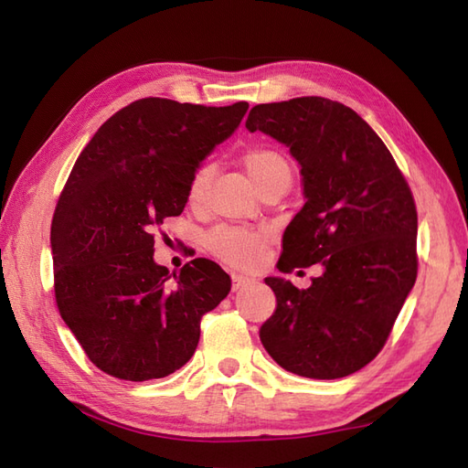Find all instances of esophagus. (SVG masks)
Returning <instances> with one entry per match:
<instances>
[{"label":"esophagus","instance_id":"1","mask_svg":"<svg viewBox=\"0 0 468 468\" xmlns=\"http://www.w3.org/2000/svg\"><path fill=\"white\" fill-rule=\"evenodd\" d=\"M250 282H251V280H250V277H247V275L233 273V290H241V287H245Z\"/></svg>","mask_w":468,"mask_h":468}]
</instances>
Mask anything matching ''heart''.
I'll return each instance as SVG.
<instances>
[{"label":"heart","mask_w":468,"mask_h":468,"mask_svg":"<svg viewBox=\"0 0 468 468\" xmlns=\"http://www.w3.org/2000/svg\"><path fill=\"white\" fill-rule=\"evenodd\" d=\"M243 165L257 186L275 173L290 168L285 158L280 153L270 151V148H253V151L245 153ZM208 175H211L208 165H203L195 171L191 185H188V203L191 205H197L203 198ZM270 241L271 233L265 231V229H247L239 225H218L207 235L208 251L221 261L235 267H255L257 263H261Z\"/></svg>","instance_id":"obj_1"}]
</instances>
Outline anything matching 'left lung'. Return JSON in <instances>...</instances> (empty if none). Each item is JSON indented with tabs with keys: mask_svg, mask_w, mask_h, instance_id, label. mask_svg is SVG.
Masks as SVG:
<instances>
[{
	"mask_svg": "<svg viewBox=\"0 0 468 468\" xmlns=\"http://www.w3.org/2000/svg\"><path fill=\"white\" fill-rule=\"evenodd\" d=\"M245 126L285 144L300 165L305 205L283 233L280 271L322 265L307 290L265 277L277 305L261 344L297 376H350L382 350L416 282L410 188L380 136L340 102L257 104Z\"/></svg>",
	"mask_w": 468,
	"mask_h": 468,
	"instance_id": "1",
	"label": "left lung"
}]
</instances>
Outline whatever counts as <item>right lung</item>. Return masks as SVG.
I'll use <instances>...</instances> for the list:
<instances>
[{"mask_svg":"<svg viewBox=\"0 0 468 468\" xmlns=\"http://www.w3.org/2000/svg\"><path fill=\"white\" fill-rule=\"evenodd\" d=\"M247 108L143 98L78 156L49 235L54 287L62 320L102 372L131 382L173 374L195 354L201 317L231 292L215 261L168 273L153 231L183 213L195 171Z\"/></svg>","mask_w":468,"mask_h":468,"instance_id":"obj_1","label":"right lung"}]
</instances>
